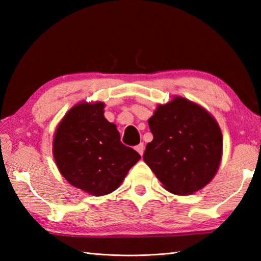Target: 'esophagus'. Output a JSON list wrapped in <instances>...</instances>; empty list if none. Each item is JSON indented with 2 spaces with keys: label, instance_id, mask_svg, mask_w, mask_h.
Returning <instances> with one entry per match:
<instances>
[{
  "label": "esophagus",
  "instance_id": "1",
  "mask_svg": "<svg viewBox=\"0 0 261 261\" xmlns=\"http://www.w3.org/2000/svg\"><path fill=\"white\" fill-rule=\"evenodd\" d=\"M136 150L142 156L143 152H145V146H143V143H139V145L136 147Z\"/></svg>",
  "mask_w": 261,
  "mask_h": 261
}]
</instances>
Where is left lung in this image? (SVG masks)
Listing matches in <instances>:
<instances>
[{"instance_id": "1", "label": "left lung", "mask_w": 261, "mask_h": 261, "mask_svg": "<svg viewBox=\"0 0 261 261\" xmlns=\"http://www.w3.org/2000/svg\"><path fill=\"white\" fill-rule=\"evenodd\" d=\"M153 136L143 160L163 187L191 195L214 178L223 152L218 121L201 105L181 96L158 104L148 120Z\"/></svg>"}]
</instances>
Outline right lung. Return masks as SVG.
Here are the masks:
<instances>
[{"label": "right lung", "mask_w": 261, "mask_h": 261, "mask_svg": "<svg viewBox=\"0 0 261 261\" xmlns=\"http://www.w3.org/2000/svg\"><path fill=\"white\" fill-rule=\"evenodd\" d=\"M103 102L75 104L59 122L53 154L71 186L93 196L114 192L141 157L120 141L116 125L104 118Z\"/></svg>", "instance_id": "obj_1"}]
</instances>
